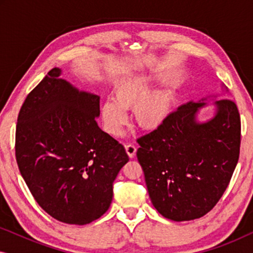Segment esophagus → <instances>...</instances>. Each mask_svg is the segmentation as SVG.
Returning a JSON list of instances; mask_svg holds the SVG:
<instances>
[{"mask_svg": "<svg viewBox=\"0 0 253 253\" xmlns=\"http://www.w3.org/2000/svg\"><path fill=\"white\" fill-rule=\"evenodd\" d=\"M126 151L127 155H129V157L132 159V158H134V155H136L137 147L134 146L133 144H126Z\"/></svg>", "mask_w": 253, "mask_h": 253, "instance_id": "obj_1", "label": "esophagus"}]
</instances>
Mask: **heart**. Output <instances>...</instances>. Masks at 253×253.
<instances>
[{"label": "heart", "instance_id": "1", "mask_svg": "<svg viewBox=\"0 0 253 253\" xmlns=\"http://www.w3.org/2000/svg\"><path fill=\"white\" fill-rule=\"evenodd\" d=\"M157 81L150 76H140L120 83L114 88V99H106L100 107L103 126L112 136H120L129 121L127 112L133 109L138 126L155 131L170 119L176 103V91L171 86H162L150 92Z\"/></svg>", "mask_w": 253, "mask_h": 253}]
</instances>
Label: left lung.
<instances>
[{"instance_id":"obj_1","label":"left lung","mask_w":253,"mask_h":253,"mask_svg":"<svg viewBox=\"0 0 253 253\" xmlns=\"http://www.w3.org/2000/svg\"><path fill=\"white\" fill-rule=\"evenodd\" d=\"M219 96L179 106L160 129L138 139L137 158L151 202L169 220L190 221L209 213L236 168L240 113L233 100H216ZM210 101H214L213 116L200 121V110Z\"/></svg>"}]
</instances>
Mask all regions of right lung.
<instances>
[{
  "label": "right lung",
  "instance_id": "right-lung-1",
  "mask_svg": "<svg viewBox=\"0 0 253 253\" xmlns=\"http://www.w3.org/2000/svg\"><path fill=\"white\" fill-rule=\"evenodd\" d=\"M54 68L27 95L16 129L20 174L41 209L61 222L87 224L107 212L113 183L129 161L100 129V96L79 91Z\"/></svg>",
  "mask_w": 253,
  "mask_h": 253
}]
</instances>
